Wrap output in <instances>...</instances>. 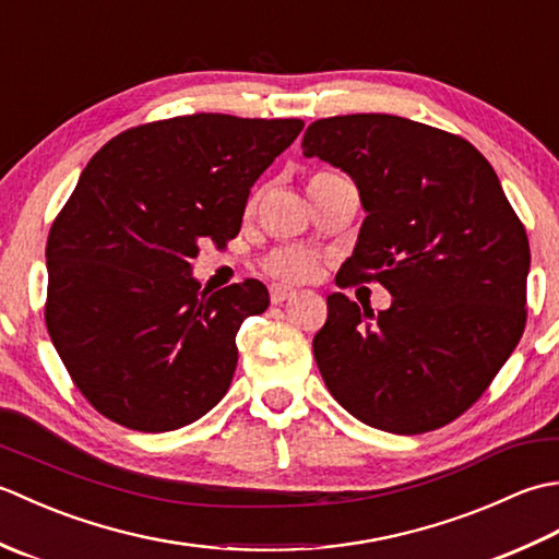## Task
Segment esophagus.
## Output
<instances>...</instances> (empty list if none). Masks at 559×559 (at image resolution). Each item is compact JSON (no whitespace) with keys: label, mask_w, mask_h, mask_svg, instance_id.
I'll use <instances>...</instances> for the list:
<instances>
[{"label":"esophagus","mask_w":559,"mask_h":559,"mask_svg":"<svg viewBox=\"0 0 559 559\" xmlns=\"http://www.w3.org/2000/svg\"><path fill=\"white\" fill-rule=\"evenodd\" d=\"M293 295H295V290L288 286H271V302L273 305L286 302L288 298H293Z\"/></svg>","instance_id":"1"}]
</instances>
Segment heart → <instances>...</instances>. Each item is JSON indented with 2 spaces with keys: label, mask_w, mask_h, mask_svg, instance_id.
<instances>
[{
  "label": "heart",
  "mask_w": 559,
  "mask_h": 559,
  "mask_svg": "<svg viewBox=\"0 0 559 559\" xmlns=\"http://www.w3.org/2000/svg\"><path fill=\"white\" fill-rule=\"evenodd\" d=\"M266 269L281 281H307L317 271V259L302 249H278L266 259Z\"/></svg>",
  "instance_id": "heart-1"
}]
</instances>
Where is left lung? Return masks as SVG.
<instances>
[{
  "instance_id": "obj_1",
  "label": "left lung",
  "mask_w": 559,
  "mask_h": 559,
  "mask_svg": "<svg viewBox=\"0 0 559 559\" xmlns=\"http://www.w3.org/2000/svg\"><path fill=\"white\" fill-rule=\"evenodd\" d=\"M302 153L346 173L367 213L338 286L374 278L391 293L377 314L329 295L312 341L324 384L377 430H437L480 399L524 334V225L476 146L406 117L317 120Z\"/></svg>"
}]
</instances>
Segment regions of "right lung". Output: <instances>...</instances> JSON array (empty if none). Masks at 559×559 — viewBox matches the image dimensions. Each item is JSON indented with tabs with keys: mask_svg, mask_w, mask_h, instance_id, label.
I'll use <instances>...</instances> for the list:
<instances>
[{
	"mask_svg": "<svg viewBox=\"0 0 559 559\" xmlns=\"http://www.w3.org/2000/svg\"><path fill=\"white\" fill-rule=\"evenodd\" d=\"M302 120L199 112L110 139L47 237L45 322L74 384L105 418L168 432L228 391L235 336L269 307L264 283L201 288V242L225 245L249 189Z\"/></svg>",
	"mask_w": 559,
	"mask_h": 559,
	"instance_id": "add662e5",
	"label": "right lung"
}]
</instances>
